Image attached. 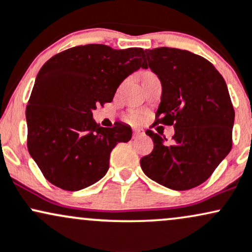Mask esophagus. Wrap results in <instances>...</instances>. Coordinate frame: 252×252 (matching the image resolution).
Returning a JSON list of instances; mask_svg holds the SVG:
<instances>
[{
  "instance_id": "obj_1",
  "label": "esophagus",
  "mask_w": 252,
  "mask_h": 252,
  "mask_svg": "<svg viewBox=\"0 0 252 252\" xmlns=\"http://www.w3.org/2000/svg\"><path fill=\"white\" fill-rule=\"evenodd\" d=\"M144 129H140V128H138V129H134V131H133V138H138V137H140V135H144Z\"/></svg>"
}]
</instances>
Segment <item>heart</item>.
<instances>
[{"label": "heart", "mask_w": 252, "mask_h": 252, "mask_svg": "<svg viewBox=\"0 0 252 252\" xmlns=\"http://www.w3.org/2000/svg\"><path fill=\"white\" fill-rule=\"evenodd\" d=\"M146 74H150V73H146ZM146 74H145V75H146ZM143 119H144L143 115L140 113H137V112H132V113L127 117V120L132 124H140L141 121H143Z\"/></svg>", "instance_id": "heart-1"}]
</instances>
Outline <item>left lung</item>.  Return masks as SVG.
I'll return each mask as SVG.
<instances>
[{"label":"left lung","mask_w":252,"mask_h":252,"mask_svg":"<svg viewBox=\"0 0 252 252\" xmlns=\"http://www.w3.org/2000/svg\"><path fill=\"white\" fill-rule=\"evenodd\" d=\"M162 86L156 123L173 125L172 144L151 129L153 151L140 159L144 173L162 186L190 190L210 178L232 147L235 109L223 76L203 56L178 48L146 49Z\"/></svg>","instance_id":"8db88e82"}]
</instances>
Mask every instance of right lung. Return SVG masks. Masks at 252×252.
<instances>
[{
    "label": "right lung",
    "mask_w": 252,
    "mask_h": 252,
    "mask_svg": "<svg viewBox=\"0 0 252 252\" xmlns=\"http://www.w3.org/2000/svg\"><path fill=\"white\" fill-rule=\"evenodd\" d=\"M143 48L113 49L91 43L63 50L38 72L26 108L27 147L44 178L79 191L105 176L118 143L131 140V127H100L92 111L112 102L117 88L139 68Z\"/></svg>",
    "instance_id": "1"
}]
</instances>
